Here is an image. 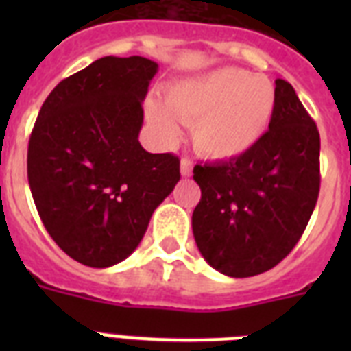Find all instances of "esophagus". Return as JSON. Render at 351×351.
I'll return each instance as SVG.
<instances>
[{
    "label": "esophagus",
    "mask_w": 351,
    "mask_h": 351,
    "mask_svg": "<svg viewBox=\"0 0 351 351\" xmlns=\"http://www.w3.org/2000/svg\"><path fill=\"white\" fill-rule=\"evenodd\" d=\"M180 173H182V176H191V173H193V160L191 158L180 160Z\"/></svg>",
    "instance_id": "obj_1"
}]
</instances>
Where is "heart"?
Masks as SVG:
<instances>
[{
  "instance_id": "obj_1",
  "label": "heart",
  "mask_w": 351,
  "mask_h": 351,
  "mask_svg": "<svg viewBox=\"0 0 351 351\" xmlns=\"http://www.w3.org/2000/svg\"><path fill=\"white\" fill-rule=\"evenodd\" d=\"M275 87L266 76L224 67L169 85L164 106L149 104L147 118L167 143L180 138V125H195V145L206 156L237 158L266 132L275 111Z\"/></svg>"
}]
</instances>
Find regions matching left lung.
I'll list each match as a JSON object with an SVG mask.
<instances>
[{
  "mask_svg": "<svg viewBox=\"0 0 351 351\" xmlns=\"http://www.w3.org/2000/svg\"><path fill=\"white\" fill-rule=\"evenodd\" d=\"M269 129L237 158L197 164L202 198L193 234L209 266L253 277L289 255L304 233L321 189V136L295 89L275 82Z\"/></svg>",
  "mask_w": 351,
  "mask_h": 351,
  "instance_id": "left-lung-1",
  "label": "left lung"
}]
</instances>
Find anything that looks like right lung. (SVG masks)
<instances>
[{
  "mask_svg": "<svg viewBox=\"0 0 351 351\" xmlns=\"http://www.w3.org/2000/svg\"><path fill=\"white\" fill-rule=\"evenodd\" d=\"M158 63L106 56L62 80L43 101L27 153L36 209L71 258L109 267L131 255L180 180L173 153L138 142Z\"/></svg>",
  "mask_w": 351,
  "mask_h": 351,
  "instance_id": "right-lung-1",
  "label": "right lung"
}]
</instances>
